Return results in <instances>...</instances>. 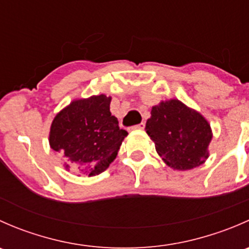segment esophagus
<instances>
[{
	"mask_svg": "<svg viewBox=\"0 0 249 249\" xmlns=\"http://www.w3.org/2000/svg\"><path fill=\"white\" fill-rule=\"evenodd\" d=\"M144 126H145L144 123H141V124L134 125V126H132L131 129H132V130H142V129H144Z\"/></svg>",
	"mask_w": 249,
	"mask_h": 249,
	"instance_id": "obj_1",
	"label": "esophagus"
}]
</instances>
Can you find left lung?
<instances>
[{"label": "left lung", "mask_w": 249, "mask_h": 249, "mask_svg": "<svg viewBox=\"0 0 249 249\" xmlns=\"http://www.w3.org/2000/svg\"><path fill=\"white\" fill-rule=\"evenodd\" d=\"M150 114L145 131L167 166L185 171L206 161L212 130L199 112L173 99L153 107Z\"/></svg>", "instance_id": "1"}]
</instances>
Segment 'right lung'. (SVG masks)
<instances>
[{"instance_id":"1","label":"right lung","mask_w":249,"mask_h":249,"mask_svg":"<svg viewBox=\"0 0 249 249\" xmlns=\"http://www.w3.org/2000/svg\"><path fill=\"white\" fill-rule=\"evenodd\" d=\"M109 105L106 95L74 100L54 118L49 144L67 170L96 176L115 159L127 132L119 127Z\"/></svg>"}]
</instances>
